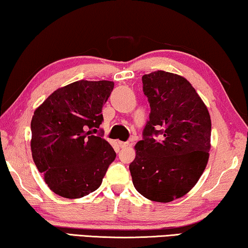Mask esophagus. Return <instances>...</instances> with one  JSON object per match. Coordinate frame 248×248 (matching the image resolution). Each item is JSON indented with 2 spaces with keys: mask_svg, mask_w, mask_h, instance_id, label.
Instances as JSON below:
<instances>
[{
  "mask_svg": "<svg viewBox=\"0 0 248 248\" xmlns=\"http://www.w3.org/2000/svg\"><path fill=\"white\" fill-rule=\"evenodd\" d=\"M118 144H120L121 148H127V146L130 145V143H128V142H118Z\"/></svg>",
  "mask_w": 248,
  "mask_h": 248,
  "instance_id": "34e87169",
  "label": "esophagus"
}]
</instances>
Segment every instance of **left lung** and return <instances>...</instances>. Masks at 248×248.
I'll use <instances>...</instances> for the list:
<instances>
[{
    "label": "left lung",
    "instance_id": "obj_1",
    "mask_svg": "<svg viewBox=\"0 0 248 248\" xmlns=\"http://www.w3.org/2000/svg\"><path fill=\"white\" fill-rule=\"evenodd\" d=\"M142 81L151 113L130 164L133 185L152 202H170L188 193L206 169L210 115L185 77L157 70Z\"/></svg>",
    "mask_w": 248,
    "mask_h": 248
}]
</instances>
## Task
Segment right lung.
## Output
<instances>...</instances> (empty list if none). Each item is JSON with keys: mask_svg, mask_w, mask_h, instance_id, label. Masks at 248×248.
<instances>
[{"mask_svg": "<svg viewBox=\"0 0 248 248\" xmlns=\"http://www.w3.org/2000/svg\"><path fill=\"white\" fill-rule=\"evenodd\" d=\"M114 88L108 80H78L58 88L34 110L31 152L56 195L76 199L102 185L116 153L102 133V109Z\"/></svg>", "mask_w": 248, "mask_h": 248, "instance_id": "1", "label": "right lung"}]
</instances>
